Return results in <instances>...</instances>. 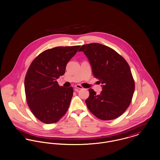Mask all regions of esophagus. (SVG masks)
<instances>
[{"label":"esophagus","mask_w":160,"mask_h":160,"mask_svg":"<svg viewBox=\"0 0 160 160\" xmlns=\"http://www.w3.org/2000/svg\"><path fill=\"white\" fill-rule=\"evenodd\" d=\"M74 87L75 88V90H76V91H77V90H78V89H83V87H82L80 85H78V84L75 85Z\"/></svg>","instance_id":"obj_1"}]
</instances>
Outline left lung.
<instances>
[{"label":"left lung","instance_id":"8db88e82","mask_svg":"<svg viewBox=\"0 0 160 160\" xmlns=\"http://www.w3.org/2000/svg\"><path fill=\"white\" fill-rule=\"evenodd\" d=\"M78 51L87 56L93 75L103 84L100 94L89 89L85 101L89 110L102 120L119 117L130 105L135 89L129 64L114 50L100 43L82 45Z\"/></svg>","mask_w":160,"mask_h":160}]
</instances>
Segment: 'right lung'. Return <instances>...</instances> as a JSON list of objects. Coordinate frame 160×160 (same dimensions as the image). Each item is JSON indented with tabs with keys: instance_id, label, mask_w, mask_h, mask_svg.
I'll list each match as a JSON object with an SVG mask.
<instances>
[{
	"instance_id": "obj_1",
	"label": "right lung",
	"mask_w": 160,
	"mask_h": 160,
	"mask_svg": "<svg viewBox=\"0 0 160 160\" xmlns=\"http://www.w3.org/2000/svg\"><path fill=\"white\" fill-rule=\"evenodd\" d=\"M80 45L57 47L39 54L31 62L25 76L27 104L40 122H58L67 112L73 88L60 87L56 79L64 74L68 62Z\"/></svg>"
}]
</instances>
